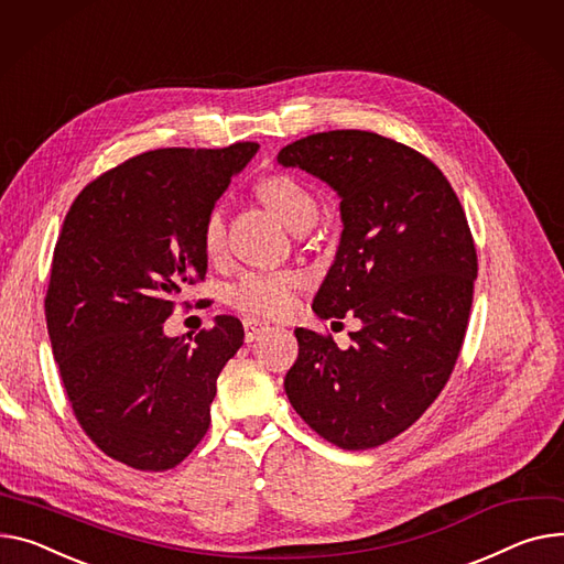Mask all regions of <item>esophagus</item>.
Returning a JSON list of instances; mask_svg holds the SVG:
<instances>
[{"label": "esophagus", "instance_id": "obj_1", "mask_svg": "<svg viewBox=\"0 0 564 564\" xmlns=\"http://www.w3.org/2000/svg\"><path fill=\"white\" fill-rule=\"evenodd\" d=\"M242 324H245V340H247V343L258 340V335H260V333L270 330V324H268V322H260V319H253V317L245 319Z\"/></svg>", "mask_w": 564, "mask_h": 564}]
</instances>
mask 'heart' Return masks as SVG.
Wrapping results in <instances>:
<instances>
[{
	"label": "heart",
	"instance_id": "heart-1",
	"mask_svg": "<svg viewBox=\"0 0 564 564\" xmlns=\"http://www.w3.org/2000/svg\"><path fill=\"white\" fill-rule=\"evenodd\" d=\"M260 197L288 224L292 231L315 224L319 202L311 187L290 174H272L258 185ZM202 245L208 258H217L224 249V213L215 206L202 227ZM299 276L292 272H247L229 290V302L249 315L281 317L294 304Z\"/></svg>",
	"mask_w": 564,
	"mask_h": 564
}]
</instances>
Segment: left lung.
<instances>
[{
	"label": "left lung",
	"instance_id": "left-lung-1",
	"mask_svg": "<svg viewBox=\"0 0 564 564\" xmlns=\"http://www.w3.org/2000/svg\"><path fill=\"white\" fill-rule=\"evenodd\" d=\"M276 161L340 197L343 236L313 311L360 319L347 349L294 328L285 394L324 440L379 446L424 415L458 360L478 272L465 210L426 156L371 131L313 133Z\"/></svg>",
	"mask_w": 564,
	"mask_h": 564
}]
</instances>
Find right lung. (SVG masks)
<instances>
[{
  "label": "right lung",
  "mask_w": 564,
  "mask_h": 564,
  "mask_svg": "<svg viewBox=\"0 0 564 564\" xmlns=\"http://www.w3.org/2000/svg\"><path fill=\"white\" fill-rule=\"evenodd\" d=\"M256 152L156 149L88 183L65 215L45 299L52 351L86 435L133 469H172L193 452L242 347L229 315L193 343L163 324L206 276L204 219Z\"/></svg>",
  "instance_id": "obj_1"
}]
</instances>
